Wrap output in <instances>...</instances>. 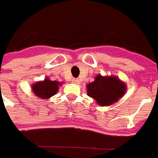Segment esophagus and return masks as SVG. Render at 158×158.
I'll use <instances>...</instances> for the list:
<instances>
[{"mask_svg": "<svg viewBox=\"0 0 158 158\" xmlns=\"http://www.w3.org/2000/svg\"><path fill=\"white\" fill-rule=\"evenodd\" d=\"M73 82L75 84H79V79H73Z\"/></svg>", "mask_w": 158, "mask_h": 158, "instance_id": "1", "label": "esophagus"}]
</instances>
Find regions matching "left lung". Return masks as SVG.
<instances>
[{
    "label": "left lung",
    "mask_w": 158,
    "mask_h": 158,
    "mask_svg": "<svg viewBox=\"0 0 158 158\" xmlns=\"http://www.w3.org/2000/svg\"><path fill=\"white\" fill-rule=\"evenodd\" d=\"M126 85L116 77L96 76L95 80L87 85V95L101 106H109L122 98Z\"/></svg>",
    "instance_id": "1"
}]
</instances>
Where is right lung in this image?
Masks as SVG:
<instances>
[{
	"label": "right lung",
	"mask_w": 158,
	"mask_h": 158,
	"mask_svg": "<svg viewBox=\"0 0 158 158\" xmlns=\"http://www.w3.org/2000/svg\"><path fill=\"white\" fill-rule=\"evenodd\" d=\"M60 83L57 81H52L45 79L44 81L38 82L32 86L33 93L35 95L42 99H48L54 94H56Z\"/></svg>",
	"instance_id": "obj_1"
}]
</instances>
